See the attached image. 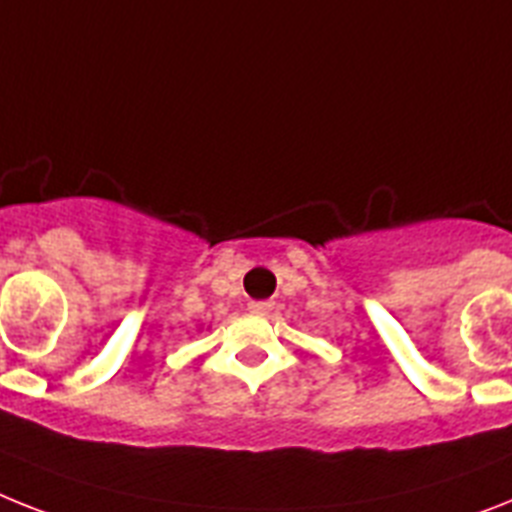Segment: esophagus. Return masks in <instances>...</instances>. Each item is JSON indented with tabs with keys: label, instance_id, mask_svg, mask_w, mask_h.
<instances>
[{
	"label": "esophagus",
	"instance_id": "1",
	"mask_svg": "<svg viewBox=\"0 0 512 512\" xmlns=\"http://www.w3.org/2000/svg\"><path fill=\"white\" fill-rule=\"evenodd\" d=\"M248 308H251V314L266 316V314H272L274 303L272 301H251L248 303Z\"/></svg>",
	"mask_w": 512,
	"mask_h": 512
}]
</instances>
